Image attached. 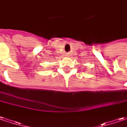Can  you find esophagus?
<instances>
[{
	"label": "esophagus",
	"instance_id": "obj_1",
	"mask_svg": "<svg viewBox=\"0 0 127 127\" xmlns=\"http://www.w3.org/2000/svg\"><path fill=\"white\" fill-rule=\"evenodd\" d=\"M65 56H67V57H69V53H67Z\"/></svg>",
	"mask_w": 127,
	"mask_h": 127
}]
</instances>
